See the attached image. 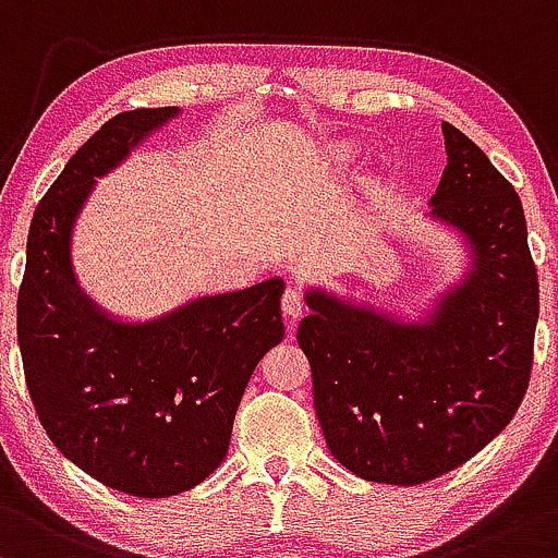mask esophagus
Segmentation results:
<instances>
[{
  "instance_id": "34e87169",
  "label": "esophagus",
  "mask_w": 558,
  "mask_h": 558,
  "mask_svg": "<svg viewBox=\"0 0 558 558\" xmlns=\"http://www.w3.org/2000/svg\"><path fill=\"white\" fill-rule=\"evenodd\" d=\"M281 311H284V316L290 318V327L298 322L300 316H303L305 300H303V292H300L298 287H287L284 298H281Z\"/></svg>"
}]
</instances>
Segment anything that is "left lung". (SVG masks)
<instances>
[{"label":"left lung","mask_w":558,"mask_h":558,"mask_svg":"<svg viewBox=\"0 0 558 558\" xmlns=\"http://www.w3.org/2000/svg\"><path fill=\"white\" fill-rule=\"evenodd\" d=\"M448 166L429 216L466 236L474 266L424 324L311 290L298 345L327 446L368 482L422 485L480 453L530 385L541 298L522 199L442 123Z\"/></svg>","instance_id":"1"}]
</instances>
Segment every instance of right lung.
<instances>
[{
    "label": "right lung",
    "instance_id": "obj_1",
    "mask_svg": "<svg viewBox=\"0 0 558 558\" xmlns=\"http://www.w3.org/2000/svg\"><path fill=\"white\" fill-rule=\"evenodd\" d=\"M177 112H118L81 144L34 213L17 292L23 372L44 432L78 469L136 498L177 496L213 474L255 366L284 337L281 279L123 324L73 277L71 231L94 177Z\"/></svg>",
    "mask_w": 558,
    "mask_h": 558
}]
</instances>
